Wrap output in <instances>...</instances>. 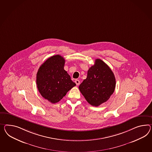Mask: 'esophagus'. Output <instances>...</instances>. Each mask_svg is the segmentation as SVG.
<instances>
[{
	"label": "esophagus",
	"instance_id": "1",
	"mask_svg": "<svg viewBox=\"0 0 152 152\" xmlns=\"http://www.w3.org/2000/svg\"><path fill=\"white\" fill-rule=\"evenodd\" d=\"M75 83H76V84H77V86H79V84H80V81L78 80V79H76L75 80Z\"/></svg>",
	"mask_w": 152,
	"mask_h": 152
}]
</instances>
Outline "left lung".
Wrapping results in <instances>:
<instances>
[{"mask_svg": "<svg viewBox=\"0 0 152 152\" xmlns=\"http://www.w3.org/2000/svg\"><path fill=\"white\" fill-rule=\"evenodd\" d=\"M115 86L116 79L113 71L104 62L96 59L79 89L88 103L97 107L109 100Z\"/></svg>", "mask_w": 152, "mask_h": 152, "instance_id": "left-lung-1", "label": "left lung"}]
</instances>
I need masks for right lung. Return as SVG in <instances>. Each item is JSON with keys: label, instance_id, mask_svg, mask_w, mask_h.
<instances>
[{"label": "right lung", "instance_id": "obj_1", "mask_svg": "<svg viewBox=\"0 0 152 152\" xmlns=\"http://www.w3.org/2000/svg\"><path fill=\"white\" fill-rule=\"evenodd\" d=\"M65 59L60 55L50 57L40 66L36 75L39 93L51 103L60 101L75 83L64 69Z\"/></svg>", "mask_w": 152, "mask_h": 152}]
</instances>
